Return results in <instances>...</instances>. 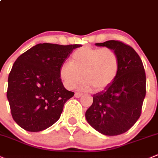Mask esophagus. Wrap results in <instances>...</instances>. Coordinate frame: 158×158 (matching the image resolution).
Returning <instances> with one entry per match:
<instances>
[{
    "instance_id": "34e87169",
    "label": "esophagus",
    "mask_w": 158,
    "mask_h": 158,
    "mask_svg": "<svg viewBox=\"0 0 158 158\" xmlns=\"http://www.w3.org/2000/svg\"><path fill=\"white\" fill-rule=\"evenodd\" d=\"M82 96V93H75V97L76 98H79Z\"/></svg>"
}]
</instances>
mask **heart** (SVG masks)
Segmentation results:
<instances>
[{"label":"heart","instance_id":"heart-1","mask_svg":"<svg viewBox=\"0 0 158 158\" xmlns=\"http://www.w3.org/2000/svg\"><path fill=\"white\" fill-rule=\"evenodd\" d=\"M119 70L120 59L114 50L84 46L73 53L71 62L62 64L59 77L68 89H74L84 79L85 81L81 85L82 89H96V91L100 92L113 83Z\"/></svg>","mask_w":158,"mask_h":158}]
</instances>
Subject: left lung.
<instances>
[{
	"mask_svg": "<svg viewBox=\"0 0 158 158\" xmlns=\"http://www.w3.org/2000/svg\"><path fill=\"white\" fill-rule=\"evenodd\" d=\"M114 50L120 59V70L109 88L93 95L85 112L88 123L106 136L120 135L129 131L141 114L146 95V74L135 50L120 41L96 43Z\"/></svg>",
	"mask_w": 158,
	"mask_h": 158,
	"instance_id": "obj_1",
	"label": "left lung"
}]
</instances>
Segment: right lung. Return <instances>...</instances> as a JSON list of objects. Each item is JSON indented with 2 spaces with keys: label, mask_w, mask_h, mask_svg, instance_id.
Segmentation results:
<instances>
[{
  "label": "right lung",
  "mask_w": 158,
  "mask_h": 158,
  "mask_svg": "<svg viewBox=\"0 0 158 158\" xmlns=\"http://www.w3.org/2000/svg\"><path fill=\"white\" fill-rule=\"evenodd\" d=\"M81 45L38 44L17 59L9 73L7 97L21 128L38 132L54 124L74 93L64 87L59 69Z\"/></svg>",
  "instance_id": "1"
}]
</instances>
